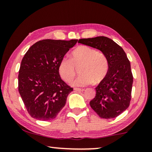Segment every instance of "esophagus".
Segmentation results:
<instances>
[{
	"instance_id": "1",
	"label": "esophagus",
	"mask_w": 152,
	"mask_h": 152,
	"mask_svg": "<svg viewBox=\"0 0 152 152\" xmlns=\"http://www.w3.org/2000/svg\"><path fill=\"white\" fill-rule=\"evenodd\" d=\"M74 90H75V91H84V88H74Z\"/></svg>"
}]
</instances>
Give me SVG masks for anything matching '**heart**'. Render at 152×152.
I'll use <instances>...</instances> for the list:
<instances>
[{"mask_svg":"<svg viewBox=\"0 0 152 152\" xmlns=\"http://www.w3.org/2000/svg\"><path fill=\"white\" fill-rule=\"evenodd\" d=\"M80 67V75L72 82L76 86H84L91 83L100 82L108 73L109 63L106 56L87 45L79 46L72 52L70 58L60 60L58 70L66 82L73 80Z\"/></svg>","mask_w":152,"mask_h":152,"instance_id":"1","label":"heart"}]
</instances>
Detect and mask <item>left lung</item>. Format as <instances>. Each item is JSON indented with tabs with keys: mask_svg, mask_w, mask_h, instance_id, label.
Masks as SVG:
<instances>
[{
	"mask_svg": "<svg viewBox=\"0 0 152 152\" xmlns=\"http://www.w3.org/2000/svg\"><path fill=\"white\" fill-rule=\"evenodd\" d=\"M78 43L99 50L107 57L108 73L95 88L96 94L90 106L102 118H116L127 109L132 99L134 77L125 52L106 37L81 39Z\"/></svg>",
	"mask_w": 152,
	"mask_h": 152,
	"instance_id": "8db88e82",
	"label": "left lung"
}]
</instances>
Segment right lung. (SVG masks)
Listing matches in <instances>:
<instances>
[{
	"mask_svg": "<svg viewBox=\"0 0 152 152\" xmlns=\"http://www.w3.org/2000/svg\"><path fill=\"white\" fill-rule=\"evenodd\" d=\"M77 39H43L31 46L18 72V92L31 117L41 121L56 118L73 88L61 80L59 63Z\"/></svg>",
	"mask_w": 152,
	"mask_h": 152,
	"instance_id": "add662e5",
	"label": "right lung"
}]
</instances>
